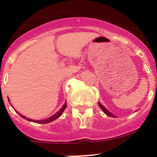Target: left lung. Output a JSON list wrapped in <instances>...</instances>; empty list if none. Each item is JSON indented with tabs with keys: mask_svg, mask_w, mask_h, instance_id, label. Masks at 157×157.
Masks as SVG:
<instances>
[{
	"mask_svg": "<svg viewBox=\"0 0 157 157\" xmlns=\"http://www.w3.org/2000/svg\"><path fill=\"white\" fill-rule=\"evenodd\" d=\"M98 105H99L100 108H101V109H102V111H103V112L105 113V114H106V115H107V116H109V117H115V116H114V115H113V114H112V113H109V112L108 110H107V109H105V107L103 106V105H101V103H98Z\"/></svg>",
	"mask_w": 157,
	"mask_h": 157,
	"instance_id": "1",
	"label": "left lung"
}]
</instances>
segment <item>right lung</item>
<instances>
[{"label":"right lung","instance_id":"right-lung-1","mask_svg":"<svg viewBox=\"0 0 157 157\" xmlns=\"http://www.w3.org/2000/svg\"><path fill=\"white\" fill-rule=\"evenodd\" d=\"M8 101H9V100H8ZM66 107V102H65V104L63 105V106L62 107L61 109L59 110V112H57L56 114H54V115L52 116L51 117L48 118L47 120H44V121H33V120L28 119V118H26V117H24L23 115H21V114H19H19L20 115V117H22V118H23V119H27V121H32V122H36V123H37V124H48V123L52 122V121H55V120H56L57 118H59V117L62 115V113H63V111L65 110Z\"/></svg>","mask_w":157,"mask_h":157}]
</instances>
